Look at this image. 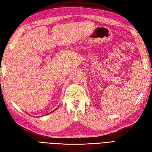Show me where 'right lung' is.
I'll list each match as a JSON object with an SVG mask.
<instances>
[{"label": "right lung", "instance_id": "right-lung-1", "mask_svg": "<svg viewBox=\"0 0 152 152\" xmlns=\"http://www.w3.org/2000/svg\"><path fill=\"white\" fill-rule=\"evenodd\" d=\"M56 109H57V108H56ZM54 111H55V110H54ZM54 111H53V112H54ZM47 115H48V114H47Z\"/></svg>", "mask_w": 152, "mask_h": 152}]
</instances>
